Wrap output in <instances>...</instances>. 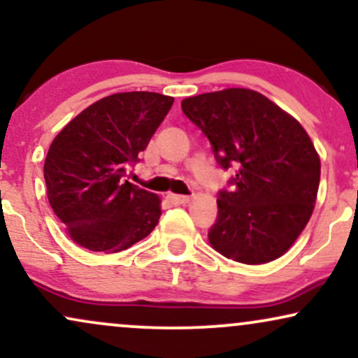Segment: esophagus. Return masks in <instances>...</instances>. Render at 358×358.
Wrapping results in <instances>:
<instances>
[{"mask_svg": "<svg viewBox=\"0 0 358 358\" xmlns=\"http://www.w3.org/2000/svg\"><path fill=\"white\" fill-rule=\"evenodd\" d=\"M166 200L170 201L171 205H185L190 201V196H185V195H175V193H170V195L166 196Z\"/></svg>", "mask_w": 358, "mask_h": 358, "instance_id": "obj_1", "label": "esophagus"}]
</instances>
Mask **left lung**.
Returning a JSON list of instances; mask_svg holds the SVG:
<instances>
[{
  "mask_svg": "<svg viewBox=\"0 0 358 358\" xmlns=\"http://www.w3.org/2000/svg\"><path fill=\"white\" fill-rule=\"evenodd\" d=\"M182 110L208 138L218 165L235 170L218 192L212 247L248 265L282 257L312 217L320 183V158L307 131L247 88L185 98Z\"/></svg>",
  "mask_w": 358,
  "mask_h": 358,
  "instance_id": "1",
  "label": "left lung"
}]
</instances>
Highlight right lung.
<instances>
[{"label": "right lung", "mask_w": 358, "mask_h": 358, "mask_svg": "<svg viewBox=\"0 0 358 358\" xmlns=\"http://www.w3.org/2000/svg\"><path fill=\"white\" fill-rule=\"evenodd\" d=\"M171 105L173 98L160 93H115L56 135L45 160L48 200L81 247L122 252L157 227L158 196L124 178Z\"/></svg>", "instance_id": "obj_1"}]
</instances>
